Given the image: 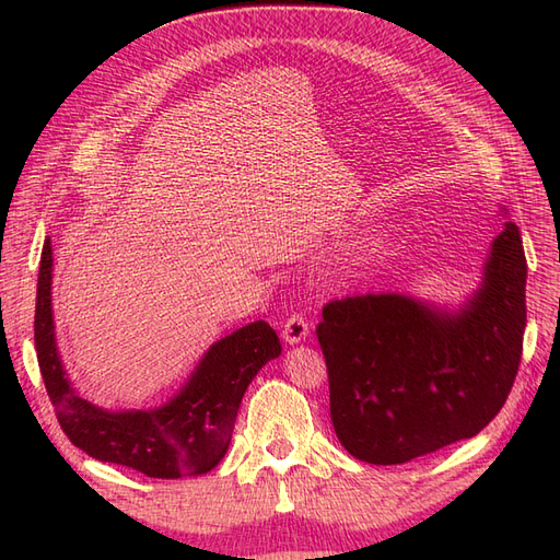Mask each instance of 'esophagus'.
Returning <instances> with one entry per match:
<instances>
[{"label":"esophagus","instance_id":"esophagus-1","mask_svg":"<svg viewBox=\"0 0 560 560\" xmlns=\"http://www.w3.org/2000/svg\"><path fill=\"white\" fill-rule=\"evenodd\" d=\"M308 331H311L308 319L303 317L301 313H292L290 317L284 319V325H282V338H284L287 343H301V341H306Z\"/></svg>","mask_w":560,"mask_h":560}]
</instances>
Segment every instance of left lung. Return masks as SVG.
Instances as JSON below:
<instances>
[{
	"label": "left lung",
	"mask_w": 560,
	"mask_h": 560,
	"mask_svg": "<svg viewBox=\"0 0 560 560\" xmlns=\"http://www.w3.org/2000/svg\"><path fill=\"white\" fill-rule=\"evenodd\" d=\"M525 273L518 226L506 222L460 313L399 294L329 301L315 331L343 448L371 465H401L479 434L521 364Z\"/></svg>",
	"instance_id": "left-lung-1"
}]
</instances>
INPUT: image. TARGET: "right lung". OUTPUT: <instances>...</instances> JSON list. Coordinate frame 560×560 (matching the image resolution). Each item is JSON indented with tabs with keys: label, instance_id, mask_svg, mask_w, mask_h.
I'll return each mask as SVG.
<instances>
[{
	"label": "right lung",
	"instance_id": "1",
	"mask_svg": "<svg viewBox=\"0 0 560 560\" xmlns=\"http://www.w3.org/2000/svg\"><path fill=\"white\" fill-rule=\"evenodd\" d=\"M50 254L46 241L37 280L35 348L48 399L67 439L95 460L124 465L151 479L210 471L229 448L247 385L282 352L276 329L259 319L222 338L182 393L156 411H103L79 397L65 378L50 315Z\"/></svg>",
	"mask_w": 560,
	"mask_h": 560
}]
</instances>
